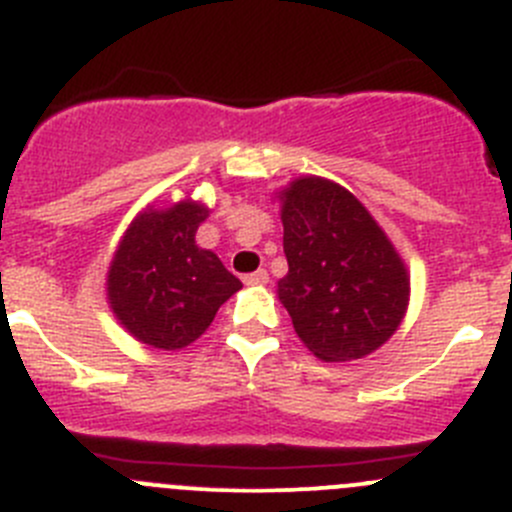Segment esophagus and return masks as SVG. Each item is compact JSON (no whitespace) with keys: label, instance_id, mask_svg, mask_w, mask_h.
<instances>
[{"label":"esophagus","instance_id":"1","mask_svg":"<svg viewBox=\"0 0 512 512\" xmlns=\"http://www.w3.org/2000/svg\"><path fill=\"white\" fill-rule=\"evenodd\" d=\"M245 280V285L255 287V285H267V280H270V275H267L265 270H257V272H250V275L242 277Z\"/></svg>","mask_w":512,"mask_h":512}]
</instances>
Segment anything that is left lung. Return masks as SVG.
I'll return each mask as SVG.
<instances>
[{
	"label": "left lung",
	"mask_w": 512,
	"mask_h": 512,
	"mask_svg": "<svg viewBox=\"0 0 512 512\" xmlns=\"http://www.w3.org/2000/svg\"><path fill=\"white\" fill-rule=\"evenodd\" d=\"M280 202L287 275L277 297L302 345L325 362L360 360L398 332L410 272L367 207L337 182L295 177Z\"/></svg>",
	"instance_id": "8db88e82"
}]
</instances>
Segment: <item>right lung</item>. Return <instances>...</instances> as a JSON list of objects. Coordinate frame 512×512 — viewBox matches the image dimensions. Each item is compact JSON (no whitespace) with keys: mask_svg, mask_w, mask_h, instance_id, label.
<instances>
[{"mask_svg":"<svg viewBox=\"0 0 512 512\" xmlns=\"http://www.w3.org/2000/svg\"><path fill=\"white\" fill-rule=\"evenodd\" d=\"M210 207L185 197L147 205L124 230L107 270V302L119 325L155 350L192 345L242 282L195 242Z\"/></svg>","mask_w":512,"mask_h":512,"instance_id":"obj_1","label":"right lung"}]
</instances>
